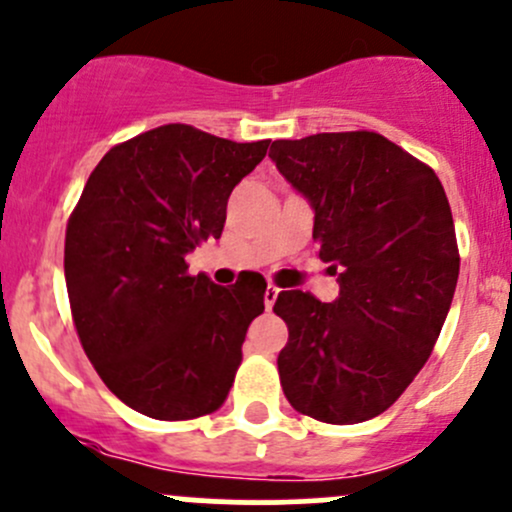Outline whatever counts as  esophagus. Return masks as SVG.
Masks as SVG:
<instances>
[{
	"label": "esophagus",
	"instance_id": "obj_1",
	"mask_svg": "<svg viewBox=\"0 0 512 512\" xmlns=\"http://www.w3.org/2000/svg\"><path fill=\"white\" fill-rule=\"evenodd\" d=\"M277 297H279V289L272 287V284H270V287L265 289V309H267V311L272 309L274 301H277Z\"/></svg>",
	"mask_w": 512,
	"mask_h": 512
}]
</instances>
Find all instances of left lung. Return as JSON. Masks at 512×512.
<instances>
[{
  "label": "left lung",
  "instance_id": "8db88e82",
  "mask_svg": "<svg viewBox=\"0 0 512 512\" xmlns=\"http://www.w3.org/2000/svg\"><path fill=\"white\" fill-rule=\"evenodd\" d=\"M270 159L314 211L331 304L282 292L279 380L294 410L328 424L383 414L432 355L459 279L454 218L432 169L375 132L277 139Z\"/></svg>",
  "mask_w": 512,
  "mask_h": 512
}]
</instances>
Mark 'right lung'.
Returning <instances> with one entry per match:
<instances>
[{
    "label": "right lung",
    "instance_id": "1",
    "mask_svg": "<svg viewBox=\"0 0 512 512\" xmlns=\"http://www.w3.org/2000/svg\"><path fill=\"white\" fill-rule=\"evenodd\" d=\"M270 139L164 125L112 147L66 230V287L85 355L134 412L164 422L218 410L265 311L262 274L218 287L186 255L218 240L233 188Z\"/></svg>",
    "mask_w": 512,
    "mask_h": 512
}]
</instances>
